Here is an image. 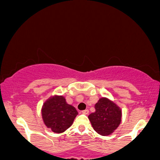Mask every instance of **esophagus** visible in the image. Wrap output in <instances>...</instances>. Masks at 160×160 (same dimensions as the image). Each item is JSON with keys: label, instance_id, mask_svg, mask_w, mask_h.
I'll return each mask as SVG.
<instances>
[{"label": "esophagus", "instance_id": "obj_1", "mask_svg": "<svg viewBox=\"0 0 160 160\" xmlns=\"http://www.w3.org/2000/svg\"><path fill=\"white\" fill-rule=\"evenodd\" d=\"M82 114H88V113H89V111H88V110H84V111H82Z\"/></svg>", "mask_w": 160, "mask_h": 160}]
</instances>
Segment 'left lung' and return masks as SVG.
<instances>
[{
	"label": "left lung",
	"instance_id": "8db88e82",
	"mask_svg": "<svg viewBox=\"0 0 160 160\" xmlns=\"http://www.w3.org/2000/svg\"><path fill=\"white\" fill-rule=\"evenodd\" d=\"M94 108L95 112L88 116L94 130L102 136L112 133L121 123V109L106 98L99 99Z\"/></svg>",
	"mask_w": 160,
	"mask_h": 160
}]
</instances>
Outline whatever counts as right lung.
<instances>
[{
    "instance_id": "add662e5",
    "label": "right lung",
    "mask_w": 160,
    "mask_h": 160,
    "mask_svg": "<svg viewBox=\"0 0 160 160\" xmlns=\"http://www.w3.org/2000/svg\"><path fill=\"white\" fill-rule=\"evenodd\" d=\"M77 114L76 109L67 104L62 96L49 98L44 103L42 109V119L46 126L56 133H62L70 128Z\"/></svg>"
}]
</instances>
